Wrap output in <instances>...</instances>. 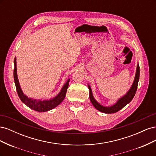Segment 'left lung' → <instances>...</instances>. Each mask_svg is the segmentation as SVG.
I'll return each instance as SVG.
<instances>
[{
	"label": "left lung",
	"mask_w": 156,
	"mask_h": 156,
	"mask_svg": "<svg viewBox=\"0 0 156 156\" xmlns=\"http://www.w3.org/2000/svg\"><path fill=\"white\" fill-rule=\"evenodd\" d=\"M139 75H140V69H139V65L137 64L136 66V71L134 81L133 83V84L129 89V90L127 92L126 95H124L123 97L120 98L119 101H118L115 105L111 107H104L100 103H98L95 99L94 98L92 90L90 85H88V89H89V98L90 100L91 103L94 107H95L96 109H98L99 111H101L104 113H107V114H111V113H115L118 111H119L122 108L124 107L127 103H129L132 100H133V97L135 96V94L136 93V89H137V85L138 82L139 80Z\"/></svg>",
	"instance_id": "1"
}]
</instances>
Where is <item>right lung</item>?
Here are the masks:
<instances>
[{"mask_svg": "<svg viewBox=\"0 0 156 156\" xmlns=\"http://www.w3.org/2000/svg\"><path fill=\"white\" fill-rule=\"evenodd\" d=\"M13 78L15 81L16 87L18 96L21 99V101L29 107L32 109L38 112H45L53 109L56 106H58L60 103L62 102L65 98L66 94L67 92V89L68 88L69 79H68L67 82L65 83L63 87L61 89L60 92L56 97L49 100H34L28 98L23 94L22 90L20 87V83H19L17 75V67H16V58L14 59V69H13Z\"/></svg>", "mask_w": 156, "mask_h": 156, "instance_id": "obj_1", "label": "right lung"}]
</instances>
